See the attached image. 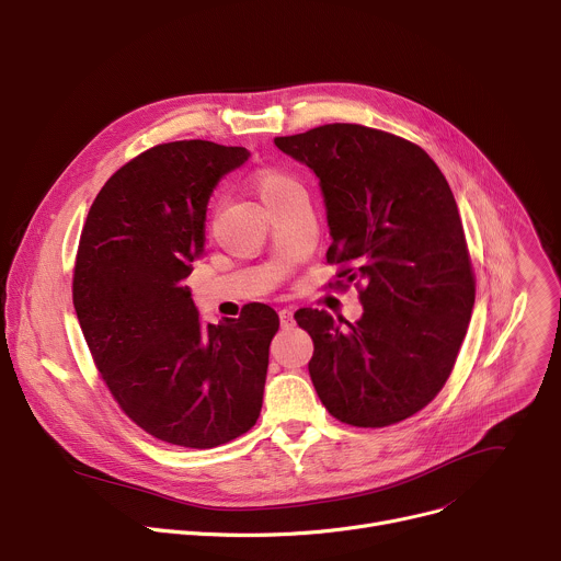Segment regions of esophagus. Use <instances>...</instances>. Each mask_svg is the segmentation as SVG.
Here are the masks:
<instances>
[{"label": "esophagus", "instance_id": "esophagus-1", "mask_svg": "<svg viewBox=\"0 0 561 561\" xmlns=\"http://www.w3.org/2000/svg\"><path fill=\"white\" fill-rule=\"evenodd\" d=\"M279 322H282V327H293V311L290 309H282L279 311Z\"/></svg>", "mask_w": 561, "mask_h": 561}]
</instances>
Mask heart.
Here are the masks:
<instances>
[{
	"label": "heart",
	"instance_id": "obj_1",
	"mask_svg": "<svg viewBox=\"0 0 561 561\" xmlns=\"http://www.w3.org/2000/svg\"><path fill=\"white\" fill-rule=\"evenodd\" d=\"M252 185H254V190H257L260 198L266 203V208L273 206L277 198H282L293 187H299L293 176H288L282 170H273V168L260 170L257 174H254L252 176Z\"/></svg>",
	"mask_w": 561,
	"mask_h": 561
}]
</instances>
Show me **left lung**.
Masks as SVG:
<instances>
[{
  "instance_id": "obj_1",
  "label": "left lung",
  "mask_w": 561,
  "mask_h": 561,
  "mask_svg": "<svg viewBox=\"0 0 561 561\" xmlns=\"http://www.w3.org/2000/svg\"><path fill=\"white\" fill-rule=\"evenodd\" d=\"M320 179L333 243L327 260L360 288L363 318L299 309L313 337L309 374L337 421L387 427L447 382L474 307V273L454 194L427 151L365 125L277 136ZM342 284V282H335Z\"/></svg>"
}]
</instances>
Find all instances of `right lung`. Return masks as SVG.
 Returning a JSON list of instances; mask_svg holds the SVG:
<instances>
[{"label": "right lung", "mask_w": 561, "mask_h": 561, "mask_svg": "<svg viewBox=\"0 0 561 561\" xmlns=\"http://www.w3.org/2000/svg\"><path fill=\"white\" fill-rule=\"evenodd\" d=\"M245 147L176 140L151 147L98 192L73 271V307L93 363L121 410L159 440L208 449L260 419L266 304L203 324L183 284L206 243L208 201Z\"/></svg>", "instance_id": "obj_1"}]
</instances>
